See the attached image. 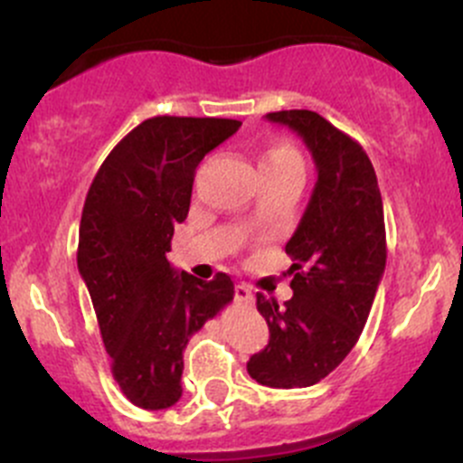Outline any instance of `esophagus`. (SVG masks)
<instances>
[{"mask_svg": "<svg viewBox=\"0 0 463 463\" xmlns=\"http://www.w3.org/2000/svg\"><path fill=\"white\" fill-rule=\"evenodd\" d=\"M235 300L241 305H255V296L246 284H237L235 287Z\"/></svg>", "mask_w": 463, "mask_h": 463, "instance_id": "esophagus-1", "label": "esophagus"}]
</instances>
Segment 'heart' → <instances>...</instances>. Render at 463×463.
Listing matches in <instances>:
<instances>
[{"instance_id": "heart-1", "label": "heart", "mask_w": 463, "mask_h": 463, "mask_svg": "<svg viewBox=\"0 0 463 463\" xmlns=\"http://www.w3.org/2000/svg\"><path fill=\"white\" fill-rule=\"evenodd\" d=\"M260 167L269 172H302V156L291 143H275L261 154Z\"/></svg>"}]
</instances>
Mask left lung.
<instances>
[{"instance_id": "1", "label": "left lung", "mask_w": 463, "mask_h": 463, "mask_svg": "<svg viewBox=\"0 0 463 463\" xmlns=\"http://www.w3.org/2000/svg\"><path fill=\"white\" fill-rule=\"evenodd\" d=\"M288 125L318 170L314 194L287 244L293 298L278 305L258 293L269 345L246 363L269 387H309L345 361L370 316L387 260L376 172L361 143L309 109L266 114Z\"/></svg>"}]
</instances>
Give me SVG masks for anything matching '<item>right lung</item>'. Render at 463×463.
<instances>
[{
  "mask_svg": "<svg viewBox=\"0 0 463 463\" xmlns=\"http://www.w3.org/2000/svg\"><path fill=\"white\" fill-rule=\"evenodd\" d=\"M232 118L154 116L102 161L89 188L78 237L85 279L111 374L143 410L181 399L190 335L232 300L231 275L210 282L165 260L188 217L194 172L210 149L240 129Z\"/></svg>",
  "mask_w": 463,
  "mask_h": 463,
  "instance_id": "1",
  "label": "right lung"
}]
</instances>
